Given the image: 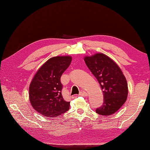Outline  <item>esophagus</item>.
<instances>
[{
    "label": "esophagus",
    "instance_id": "34e87169",
    "mask_svg": "<svg viewBox=\"0 0 150 150\" xmlns=\"http://www.w3.org/2000/svg\"><path fill=\"white\" fill-rule=\"evenodd\" d=\"M79 95H81V96H83V97H86L88 95V93L84 91H81L80 92V94H79Z\"/></svg>",
    "mask_w": 150,
    "mask_h": 150
}]
</instances>
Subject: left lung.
<instances>
[{"instance_id":"obj_1","label":"left lung","mask_w":150,"mask_h":150,"mask_svg":"<svg viewBox=\"0 0 150 150\" xmlns=\"http://www.w3.org/2000/svg\"><path fill=\"white\" fill-rule=\"evenodd\" d=\"M84 60L95 76L103 91L104 102L96 113L110 116L119 110L128 94V83L122 70L110 57L102 53L86 56Z\"/></svg>"}]
</instances>
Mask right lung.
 Returning a JSON list of instances; mask_svg holds the SVG:
<instances>
[{"label": "right lung", "mask_w": 150, "mask_h": 150, "mask_svg": "<svg viewBox=\"0 0 150 150\" xmlns=\"http://www.w3.org/2000/svg\"><path fill=\"white\" fill-rule=\"evenodd\" d=\"M71 57H52L38 69L29 88L31 106L46 117H59L69 109V102L62 95L60 77L71 62Z\"/></svg>", "instance_id": "add662e5"}]
</instances>
